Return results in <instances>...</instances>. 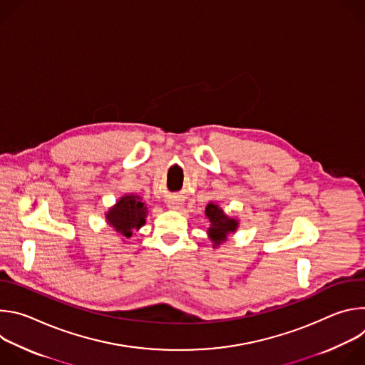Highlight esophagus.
Masks as SVG:
<instances>
[{"label": "esophagus", "instance_id": "esophagus-1", "mask_svg": "<svg viewBox=\"0 0 365 365\" xmlns=\"http://www.w3.org/2000/svg\"><path fill=\"white\" fill-rule=\"evenodd\" d=\"M182 203H183V200L180 197H178V196H173V197L168 199V206L170 207V210H179V207L182 206Z\"/></svg>", "mask_w": 365, "mask_h": 365}]
</instances>
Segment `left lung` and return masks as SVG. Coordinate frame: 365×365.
I'll return each mask as SVG.
<instances>
[{
	"instance_id": "left-lung-1",
	"label": "left lung",
	"mask_w": 365,
	"mask_h": 365,
	"mask_svg": "<svg viewBox=\"0 0 365 365\" xmlns=\"http://www.w3.org/2000/svg\"><path fill=\"white\" fill-rule=\"evenodd\" d=\"M205 215L211 222V227L207 228V235H210L211 241H214L215 247H218L221 242H224L227 240L228 234H234L237 231L238 221L227 217L225 212L214 202H210L206 205Z\"/></svg>"
}]
</instances>
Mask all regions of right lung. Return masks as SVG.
<instances>
[{"label":"right lung","mask_w":365,"mask_h":365,"mask_svg":"<svg viewBox=\"0 0 365 365\" xmlns=\"http://www.w3.org/2000/svg\"><path fill=\"white\" fill-rule=\"evenodd\" d=\"M147 206L138 195H125L106 214L107 222L123 237L130 238L145 224Z\"/></svg>","instance_id":"right-lung-1"}]
</instances>
